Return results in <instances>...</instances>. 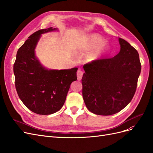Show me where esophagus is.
<instances>
[{
  "mask_svg": "<svg viewBox=\"0 0 153 153\" xmlns=\"http://www.w3.org/2000/svg\"><path fill=\"white\" fill-rule=\"evenodd\" d=\"M83 71H81V70H78L77 71V78H78V80H81L82 78V76H83Z\"/></svg>",
  "mask_w": 153,
  "mask_h": 153,
  "instance_id": "34e87169",
  "label": "esophagus"
}]
</instances>
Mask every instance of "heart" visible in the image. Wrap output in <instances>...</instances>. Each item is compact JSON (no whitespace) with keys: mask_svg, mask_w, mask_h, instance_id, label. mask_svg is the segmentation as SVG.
Wrapping results in <instances>:
<instances>
[{"mask_svg":"<svg viewBox=\"0 0 153 153\" xmlns=\"http://www.w3.org/2000/svg\"><path fill=\"white\" fill-rule=\"evenodd\" d=\"M82 49L91 51L86 59L88 62H93L107 55L110 52V47L108 43L105 41L102 36L97 33H91L85 37Z\"/></svg>","mask_w":153,"mask_h":153,"instance_id":"b5f03b06","label":"heart"}]
</instances>
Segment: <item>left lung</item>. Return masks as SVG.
<instances>
[{"label": "left lung", "instance_id": "8db88e82", "mask_svg": "<svg viewBox=\"0 0 153 153\" xmlns=\"http://www.w3.org/2000/svg\"><path fill=\"white\" fill-rule=\"evenodd\" d=\"M120 52L113 58L101 59L84 66L82 95L89 111L110 115L122 110L135 93L141 71L135 48L119 38Z\"/></svg>", "mask_w": 153, "mask_h": 153}]
</instances>
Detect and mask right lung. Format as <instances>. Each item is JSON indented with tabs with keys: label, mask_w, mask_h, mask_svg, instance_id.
Returning a JSON list of instances; mask_svg holds the SVG:
<instances>
[{
	"label": "right lung",
	"mask_w": 153,
	"mask_h": 153,
	"mask_svg": "<svg viewBox=\"0 0 153 153\" xmlns=\"http://www.w3.org/2000/svg\"><path fill=\"white\" fill-rule=\"evenodd\" d=\"M52 27L36 31L18 49L13 66L15 86L20 99L32 112L40 115L57 112L65 102L77 68L52 69L45 68L36 55L41 35L53 31Z\"/></svg>",
	"instance_id": "1"
}]
</instances>
